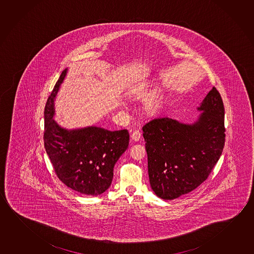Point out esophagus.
Here are the masks:
<instances>
[{
	"label": "esophagus",
	"instance_id": "1",
	"mask_svg": "<svg viewBox=\"0 0 254 254\" xmlns=\"http://www.w3.org/2000/svg\"><path fill=\"white\" fill-rule=\"evenodd\" d=\"M131 139H132V141H139V140L141 139V133H140L138 130L133 131V133L131 134Z\"/></svg>",
	"mask_w": 254,
	"mask_h": 254
}]
</instances>
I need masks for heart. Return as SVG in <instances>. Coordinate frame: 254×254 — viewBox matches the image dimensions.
I'll return each instance as SVG.
<instances>
[{"label": "heart", "instance_id": "b5f03b06", "mask_svg": "<svg viewBox=\"0 0 254 254\" xmlns=\"http://www.w3.org/2000/svg\"><path fill=\"white\" fill-rule=\"evenodd\" d=\"M149 84L148 82H141L137 85L133 86L131 90V95L133 97H142L147 93ZM163 102V96L161 90H154L153 92L148 94L142 102V107L145 113L148 115H153L159 110Z\"/></svg>", "mask_w": 254, "mask_h": 254}]
</instances>
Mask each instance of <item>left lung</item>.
Wrapping results in <instances>:
<instances>
[{"label": "left lung", "mask_w": 254, "mask_h": 254, "mask_svg": "<svg viewBox=\"0 0 254 254\" xmlns=\"http://www.w3.org/2000/svg\"><path fill=\"white\" fill-rule=\"evenodd\" d=\"M197 111L200 113L192 123L161 117L142 127L149 183L161 199H177L198 188L222 155L224 106L215 87Z\"/></svg>", "instance_id": "left-lung-1"}]
</instances>
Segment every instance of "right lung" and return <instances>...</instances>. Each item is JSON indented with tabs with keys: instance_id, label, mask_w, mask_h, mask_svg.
Segmentation results:
<instances>
[{
	"instance_id": "1",
	"label": "right lung",
	"mask_w": 254,
	"mask_h": 254,
	"mask_svg": "<svg viewBox=\"0 0 254 254\" xmlns=\"http://www.w3.org/2000/svg\"><path fill=\"white\" fill-rule=\"evenodd\" d=\"M67 71H63L45 107V148L64 185L82 194L99 195L110 188L114 165L128 148V131H109L96 126L67 129L59 125L54 119L55 98Z\"/></svg>"
}]
</instances>
